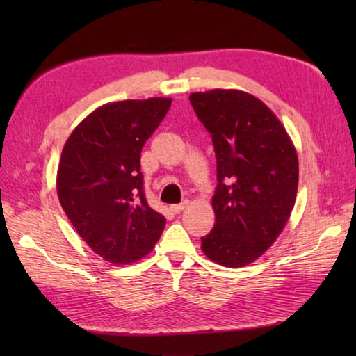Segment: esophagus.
<instances>
[{"instance_id": "34e87169", "label": "esophagus", "mask_w": 356, "mask_h": 356, "mask_svg": "<svg viewBox=\"0 0 356 356\" xmlns=\"http://www.w3.org/2000/svg\"><path fill=\"white\" fill-rule=\"evenodd\" d=\"M188 207V202H182V204H177V206H171V212L172 213H180V212H184V210Z\"/></svg>"}]
</instances>
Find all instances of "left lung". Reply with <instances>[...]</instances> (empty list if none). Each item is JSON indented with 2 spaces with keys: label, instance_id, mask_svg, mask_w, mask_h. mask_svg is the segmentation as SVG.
I'll use <instances>...</instances> for the list:
<instances>
[{
  "label": "left lung",
  "instance_id": "left-lung-1",
  "mask_svg": "<svg viewBox=\"0 0 356 356\" xmlns=\"http://www.w3.org/2000/svg\"><path fill=\"white\" fill-rule=\"evenodd\" d=\"M190 102L212 135L215 226L201 250L222 267L261 257L291 218L298 190V156L278 116L240 89L191 92Z\"/></svg>",
  "mask_w": 356,
  "mask_h": 356
}]
</instances>
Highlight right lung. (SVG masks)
Segmentation results:
<instances>
[{
  "instance_id": "obj_1",
  "label": "right lung",
  "mask_w": 356,
  "mask_h": 356,
  "mask_svg": "<svg viewBox=\"0 0 356 356\" xmlns=\"http://www.w3.org/2000/svg\"><path fill=\"white\" fill-rule=\"evenodd\" d=\"M171 100L102 105L76 125L63 147L59 202L89 248L114 265L146 257L165 229L166 218L144 197L140 155Z\"/></svg>"
}]
</instances>
